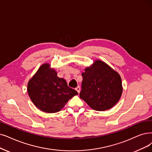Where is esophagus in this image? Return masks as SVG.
I'll return each instance as SVG.
<instances>
[{"label":"esophagus","mask_w":152,"mask_h":152,"mask_svg":"<svg viewBox=\"0 0 152 152\" xmlns=\"http://www.w3.org/2000/svg\"><path fill=\"white\" fill-rule=\"evenodd\" d=\"M75 90L77 91V92L79 94L80 92V86H78L77 88H75Z\"/></svg>","instance_id":"esophagus-1"}]
</instances>
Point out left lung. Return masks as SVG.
<instances>
[{
    "instance_id": "8db88e82",
    "label": "left lung",
    "mask_w": 152,
    "mask_h": 152,
    "mask_svg": "<svg viewBox=\"0 0 152 152\" xmlns=\"http://www.w3.org/2000/svg\"><path fill=\"white\" fill-rule=\"evenodd\" d=\"M82 75L80 97L94 110H107L118 102L123 91L122 79L106 63L95 60Z\"/></svg>"
}]
</instances>
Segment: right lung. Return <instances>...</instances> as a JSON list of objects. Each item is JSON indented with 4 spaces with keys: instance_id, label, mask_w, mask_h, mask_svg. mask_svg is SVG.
<instances>
[{
    "instance_id": "right-lung-1",
    "label": "right lung",
    "mask_w": 152,
    "mask_h": 152,
    "mask_svg": "<svg viewBox=\"0 0 152 152\" xmlns=\"http://www.w3.org/2000/svg\"><path fill=\"white\" fill-rule=\"evenodd\" d=\"M27 92L34 104L46 113L60 111L66 103L78 94L70 88L62 78L57 77V72L51 69L49 64L42 65L30 78Z\"/></svg>"
}]
</instances>
